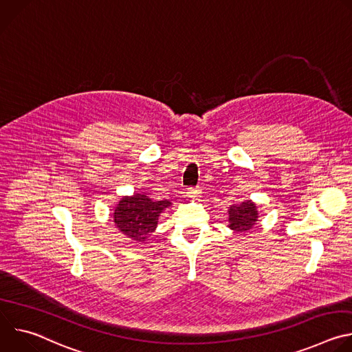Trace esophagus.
I'll use <instances>...</instances> for the list:
<instances>
[{
  "mask_svg": "<svg viewBox=\"0 0 352 352\" xmlns=\"http://www.w3.org/2000/svg\"><path fill=\"white\" fill-rule=\"evenodd\" d=\"M188 196L189 197H199L200 196V189L199 186H195V188H188Z\"/></svg>",
  "mask_w": 352,
  "mask_h": 352,
  "instance_id": "34e87169",
  "label": "esophagus"
}]
</instances>
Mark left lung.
<instances>
[{"label": "left lung", "mask_w": 352, "mask_h": 352, "mask_svg": "<svg viewBox=\"0 0 352 352\" xmlns=\"http://www.w3.org/2000/svg\"><path fill=\"white\" fill-rule=\"evenodd\" d=\"M228 227L238 234H245L249 230H252L259 217L255 204L250 202V200H246L241 205H232L228 210Z\"/></svg>", "instance_id": "obj_1"}]
</instances>
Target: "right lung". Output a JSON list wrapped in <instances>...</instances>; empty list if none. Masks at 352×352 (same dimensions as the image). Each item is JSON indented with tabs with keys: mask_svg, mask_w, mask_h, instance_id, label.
<instances>
[{
	"mask_svg": "<svg viewBox=\"0 0 352 352\" xmlns=\"http://www.w3.org/2000/svg\"><path fill=\"white\" fill-rule=\"evenodd\" d=\"M171 204L167 199L153 202L146 195L122 197L114 210V223L131 241L144 242L157 227L162 212ZM132 242V243H135Z\"/></svg>",
	"mask_w": 352,
	"mask_h": 352,
	"instance_id": "add662e5",
	"label": "right lung"
}]
</instances>
